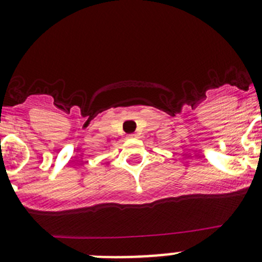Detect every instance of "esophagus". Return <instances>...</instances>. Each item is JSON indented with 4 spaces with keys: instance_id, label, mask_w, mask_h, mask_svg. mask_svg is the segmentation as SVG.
I'll return each mask as SVG.
<instances>
[{
    "instance_id": "34e87169",
    "label": "esophagus",
    "mask_w": 262,
    "mask_h": 262,
    "mask_svg": "<svg viewBox=\"0 0 262 262\" xmlns=\"http://www.w3.org/2000/svg\"><path fill=\"white\" fill-rule=\"evenodd\" d=\"M136 137H137V134H129L128 138H136Z\"/></svg>"
}]
</instances>
